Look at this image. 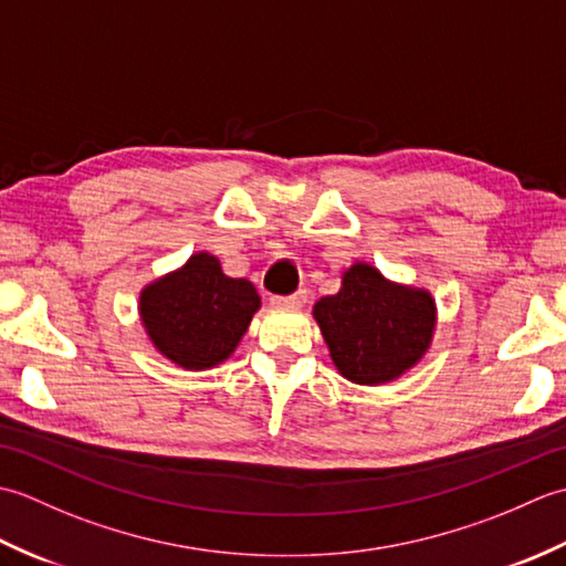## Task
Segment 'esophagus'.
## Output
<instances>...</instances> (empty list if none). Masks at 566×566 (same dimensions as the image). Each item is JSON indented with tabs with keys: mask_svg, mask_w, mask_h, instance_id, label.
<instances>
[{
	"mask_svg": "<svg viewBox=\"0 0 566 566\" xmlns=\"http://www.w3.org/2000/svg\"><path fill=\"white\" fill-rule=\"evenodd\" d=\"M270 302H272V306H304L308 302V292L298 290L290 296H272Z\"/></svg>",
	"mask_w": 566,
	"mask_h": 566,
	"instance_id": "1",
	"label": "esophagus"
}]
</instances>
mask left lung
Wrapping results in <instances>:
<instances>
[{
	"mask_svg": "<svg viewBox=\"0 0 566 566\" xmlns=\"http://www.w3.org/2000/svg\"><path fill=\"white\" fill-rule=\"evenodd\" d=\"M314 318L345 379L377 387L416 367L436 333L430 292L387 280L367 262L343 272L338 294L323 296Z\"/></svg>",
	"mask_w": 566,
	"mask_h": 566,
	"instance_id": "1",
	"label": "left lung"
}]
</instances>
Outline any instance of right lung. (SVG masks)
Returning a JSON list of instances; mask_svg holds the SVG:
<instances>
[{
	"label": "right lung",
	"mask_w": 566,
	"mask_h": 566,
	"mask_svg": "<svg viewBox=\"0 0 566 566\" xmlns=\"http://www.w3.org/2000/svg\"><path fill=\"white\" fill-rule=\"evenodd\" d=\"M260 308L258 290L221 270L211 252H195L140 292V323L163 357L189 371L211 369L235 353Z\"/></svg>",
	"instance_id": "right-lung-1"
}]
</instances>
